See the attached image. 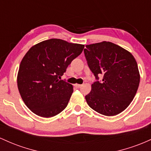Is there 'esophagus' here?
<instances>
[{
  "label": "esophagus",
  "instance_id": "1",
  "mask_svg": "<svg viewBox=\"0 0 151 151\" xmlns=\"http://www.w3.org/2000/svg\"><path fill=\"white\" fill-rule=\"evenodd\" d=\"M74 86H75L76 88H81V86H82V85H81V84H77V83H76V84L74 85Z\"/></svg>",
  "mask_w": 151,
  "mask_h": 151
}]
</instances>
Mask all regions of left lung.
Returning a JSON list of instances; mask_svg holds the SVG:
<instances>
[{
  "instance_id": "1",
  "label": "left lung",
  "mask_w": 151,
  "mask_h": 151,
  "mask_svg": "<svg viewBox=\"0 0 151 151\" xmlns=\"http://www.w3.org/2000/svg\"><path fill=\"white\" fill-rule=\"evenodd\" d=\"M88 67L98 80L91 85L86 100L96 112L106 116L119 114L134 98L140 83L138 64L129 51L111 42L86 45Z\"/></svg>"
}]
</instances>
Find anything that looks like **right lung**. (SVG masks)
Masks as SVG:
<instances>
[{
	"label": "right lung",
	"mask_w": 151,
	"mask_h": 151,
	"mask_svg": "<svg viewBox=\"0 0 151 151\" xmlns=\"http://www.w3.org/2000/svg\"><path fill=\"white\" fill-rule=\"evenodd\" d=\"M83 48L82 44L51 38L35 44L25 53L17 84L23 102L32 112L50 118L66 108L73 88L59 79Z\"/></svg>",
	"instance_id": "obj_1"
}]
</instances>
